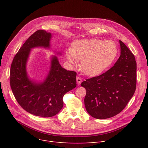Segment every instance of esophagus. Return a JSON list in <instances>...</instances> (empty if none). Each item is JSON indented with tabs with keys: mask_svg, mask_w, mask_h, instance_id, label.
<instances>
[{
	"mask_svg": "<svg viewBox=\"0 0 148 148\" xmlns=\"http://www.w3.org/2000/svg\"><path fill=\"white\" fill-rule=\"evenodd\" d=\"M76 80H77V84H80L82 82V79L80 78V77H77V78H76Z\"/></svg>",
	"mask_w": 148,
	"mask_h": 148,
	"instance_id": "34e87169",
	"label": "esophagus"
}]
</instances>
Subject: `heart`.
<instances>
[{
    "label": "heart",
    "instance_id": "1",
    "mask_svg": "<svg viewBox=\"0 0 148 148\" xmlns=\"http://www.w3.org/2000/svg\"><path fill=\"white\" fill-rule=\"evenodd\" d=\"M116 44L111 40L85 39L74 42L65 51V58L70 64L76 65L81 60L80 68L88 76L102 73L109 67L118 54Z\"/></svg>",
    "mask_w": 148,
    "mask_h": 148
}]
</instances>
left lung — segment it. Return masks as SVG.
I'll list each match as a JSON object with an SVG mask.
<instances>
[{
    "instance_id": "obj_1",
    "label": "left lung",
    "mask_w": 148,
    "mask_h": 148,
    "mask_svg": "<svg viewBox=\"0 0 148 148\" xmlns=\"http://www.w3.org/2000/svg\"><path fill=\"white\" fill-rule=\"evenodd\" d=\"M121 55L103 74L86 79L84 105L93 118L103 119L118 114L126 107L136 88L137 64L134 54L119 40Z\"/></svg>"
}]
</instances>
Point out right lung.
<instances>
[{
	"instance_id": "1",
	"label": "right lung",
	"mask_w": 148,
	"mask_h": 148,
	"mask_svg": "<svg viewBox=\"0 0 148 148\" xmlns=\"http://www.w3.org/2000/svg\"><path fill=\"white\" fill-rule=\"evenodd\" d=\"M51 38L50 32L36 31L15 54L10 69L11 88L18 103L30 114L44 118L58 114L64 106V95L77 86L76 72L62 68L56 56L51 58L49 72L44 82L29 79L26 64L31 49L41 47L49 49Z\"/></svg>"
}]
</instances>
